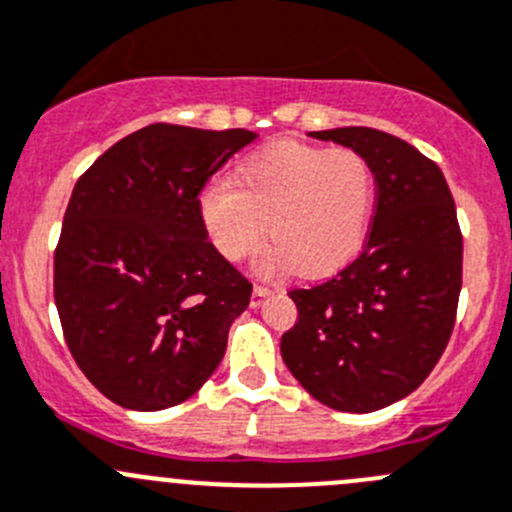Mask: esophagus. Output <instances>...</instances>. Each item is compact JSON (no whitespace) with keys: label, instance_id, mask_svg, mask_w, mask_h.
<instances>
[{"label":"esophagus","instance_id":"34e87169","mask_svg":"<svg viewBox=\"0 0 512 512\" xmlns=\"http://www.w3.org/2000/svg\"><path fill=\"white\" fill-rule=\"evenodd\" d=\"M270 287L267 285H255L252 287V297H250V302H252V307H257V305H262V300H265L267 295H270Z\"/></svg>","mask_w":512,"mask_h":512}]
</instances>
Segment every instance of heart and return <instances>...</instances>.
<instances>
[{
	"instance_id": "b5f03b06",
	"label": "heart",
	"mask_w": 512,
	"mask_h": 512,
	"mask_svg": "<svg viewBox=\"0 0 512 512\" xmlns=\"http://www.w3.org/2000/svg\"><path fill=\"white\" fill-rule=\"evenodd\" d=\"M202 230L225 260L240 262L275 245L262 270L330 277L355 260L375 212V172L355 150L277 142L247 157L235 185L215 180L197 197Z\"/></svg>"
}]
</instances>
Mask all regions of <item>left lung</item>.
I'll list each match as a JSON object with an SVG mask.
<instances>
[{
  "mask_svg": "<svg viewBox=\"0 0 512 512\" xmlns=\"http://www.w3.org/2000/svg\"><path fill=\"white\" fill-rule=\"evenodd\" d=\"M310 137L370 162L375 212L350 265L290 290L297 322L280 352L322 405L372 413L418 390L448 347L463 287V232L440 167L405 140L372 127Z\"/></svg>",
  "mask_w": 512,
  "mask_h": 512,
  "instance_id": "obj_1",
  "label": "left lung"
}]
</instances>
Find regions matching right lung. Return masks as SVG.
Listing matches in <instances>:
<instances>
[{"label": "right lung", "mask_w": 512, "mask_h": 512, "mask_svg": "<svg viewBox=\"0 0 512 512\" xmlns=\"http://www.w3.org/2000/svg\"><path fill=\"white\" fill-rule=\"evenodd\" d=\"M255 132L157 122L74 185L54 250V302L79 370L112 403L165 410L220 365L252 282L212 247L197 197Z\"/></svg>", "instance_id": "obj_1"}]
</instances>
